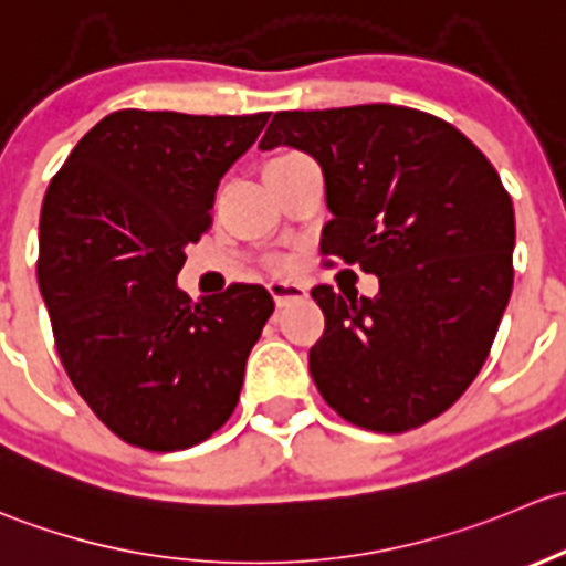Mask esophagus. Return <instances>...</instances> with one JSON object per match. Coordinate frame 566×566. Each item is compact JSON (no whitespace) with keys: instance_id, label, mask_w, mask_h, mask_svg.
<instances>
[{"instance_id":"1","label":"esophagus","mask_w":566,"mask_h":566,"mask_svg":"<svg viewBox=\"0 0 566 566\" xmlns=\"http://www.w3.org/2000/svg\"><path fill=\"white\" fill-rule=\"evenodd\" d=\"M270 294H272V300L277 302V307H285V305H289V302L305 300V296H307V285L291 283V281H272L270 283Z\"/></svg>"}]
</instances>
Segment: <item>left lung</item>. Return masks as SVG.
Instances as JSON below:
<instances>
[{
    "instance_id": "obj_1",
    "label": "left lung",
    "mask_w": 566,
    "mask_h": 566,
    "mask_svg": "<svg viewBox=\"0 0 566 566\" xmlns=\"http://www.w3.org/2000/svg\"><path fill=\"white\" fill-rule=\"evenodd\" d=\"M261 149L322 166V253L378 277V294L316 285L326 329L311 376L343 419L403 433L450 409L485 365L512 294L515 212L496 168L450 122L370 103L281 111Z\"/></svg>"
}]
</instances>
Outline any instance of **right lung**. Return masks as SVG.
Masks as SVG:
<instances>
[{
  "label": "right lung",
  "instance_id": "add662e5",
  "mask_svg": "<svg viewBox=\"0 0 566 566\" xmlns=\"http://www.w3.org/2000/svg\"><path fill=\"white\" fill-rule=\"evenodd\" d=\"M270 114L114 111L70 153L40 209L38 283L70 381L108 430L153 452L223 428L275 311L264 285L193 302L177 285L223 174Z\"/></svg>",
  "mask_w": 566,
  "mask_h": 566
}]
</instances>
